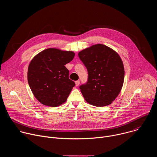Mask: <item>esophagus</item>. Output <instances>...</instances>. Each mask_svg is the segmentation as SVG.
<instances>
[{"label":"esophagus","mask_w":157,"mask_h":157,"mask_svg":"<svg viewBox=\"0 0 157 157\" xmlns=\"http://www.w3.org/2000/svg\"><path fill=\"white\" fill-rule=\"evenodd\" d=\"M75 84H76V86H78L79 85V84H80V81H75Z\"/></svg>","instance_id":"esophagus-1"}]
</instances>
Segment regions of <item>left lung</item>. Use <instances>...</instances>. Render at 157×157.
<instances>
[{"label": "left lung", "mask_w": 157, "mask_h": 157, "mask_svg": "<svg viewBox=\"0 0 157 157\" xmlns=\"http://www.w3.org/2000/svg\"><path fill=\"white\" fill-rule=\"evenodd\" d=\"M78 56L88 72L87 82L79 86L86 101L97 107L110 104L120 93L124 80L120 56L102 44L87 48Z\"/></svg>", "instance_id": "left-lung-1"}]
</instances>
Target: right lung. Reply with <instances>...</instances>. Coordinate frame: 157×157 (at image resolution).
Listing matches in <instances>:
<instances>
[{"label": "right lung", "instance_id": "1", "mask_svg": "<svg viewBox=\"0 0 157 157\" xmlns=\"http://www.w3.org/2000/svg\"><path fill=\"white\" fill-rule=\"evenodd\" d=\"M75 55L71 51L48 48L30 61L28 82L34 96L42 104L57 107L66 101L75 83L69 79V70L64 65Z\"/></svg>", "mask_w": 157, "mask_h": 157}]
</instances>
